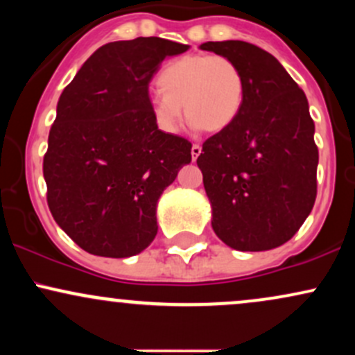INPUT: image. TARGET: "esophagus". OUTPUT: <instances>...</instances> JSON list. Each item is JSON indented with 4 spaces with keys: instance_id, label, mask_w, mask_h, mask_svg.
Instances as JSON below:
<instances>
[{
    "instance_id": "esophagus-1",
    "label": "esophagus",
    "mask_w": 355,
    "mask_h": 355,
    "mask_svg": "<svg viewBox=\"0 0 355 355\" xmlns=\"http://www.w3.org/2000/svg\"><path fill=\"white\" fill-rule=\"evenodd\" d=\"M202 153V146L198 145V144H193L191 145V158H193V160H197L198 158V155Z\"/></svg>"
}]
</instances>
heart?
Returning a JSON list of instances; mask_svg holds the SVG:
<instances>
[{
	"mask_svg": "<svg viewBox=\"0 0 355 355\" xmlns=\"http://www.w3.org/2000/svg\"><path fill=\"white\" fill-rule=\"evenodd\" d=\"M158 88L150 98L158 128L175 133L183 108L191 125L215 133L237 120L245 98V78L234 60L223 55L193 53L166 63L157 78Z\"/></svg>",
	"mask_w": 355,
	"mask_h": 355,
	"instance_id": "heart-1",
	"label": "heart"
}]
</instances>
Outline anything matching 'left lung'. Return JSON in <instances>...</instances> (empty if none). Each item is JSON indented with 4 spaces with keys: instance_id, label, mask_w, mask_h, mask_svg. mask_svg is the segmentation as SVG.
I'll return each mask as SVG.
<instances>
[{
    "instance_id": "1",
    "label": "left lung",
    "mask_w": 355,
    "mask_h": 355,
    "mask_svg": "<svg viewBox=\"0 0 355 355\" xmlns=\"http://www.w3.org/2000/svg\"><path fill=\"white\" fill-rule=\"evenodd\" d=\"M200 48L234 60L245 78L237 120L207 138L197 158L211 227L235 250L280 247L302 227L317 197L319 150L305 93L255 44L229 40Z\"/></svg>"
}]
</instances>
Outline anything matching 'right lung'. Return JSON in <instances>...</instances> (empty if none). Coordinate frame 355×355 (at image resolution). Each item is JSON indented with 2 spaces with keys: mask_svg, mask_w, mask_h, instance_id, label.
<instances>
[{
  "mask_svg": "<svg viewBox=\"0 0 355 355\" xmlns=\"http://www.w3.org/2000/svg\"><path fill=\"white\" fill-rule=\"evenodd\" d=\"M187 50L157 36L107 43L61 93L43 158L46 200L88 254L132 257L157 235V202L191 162V144L158 130L148 85Z\"/></svg>",
  "mask_w": 355,
  "mask_h": 355,
  "instance_id": "right-lung-1",
  "label": "right lung"
}]
</instances>
